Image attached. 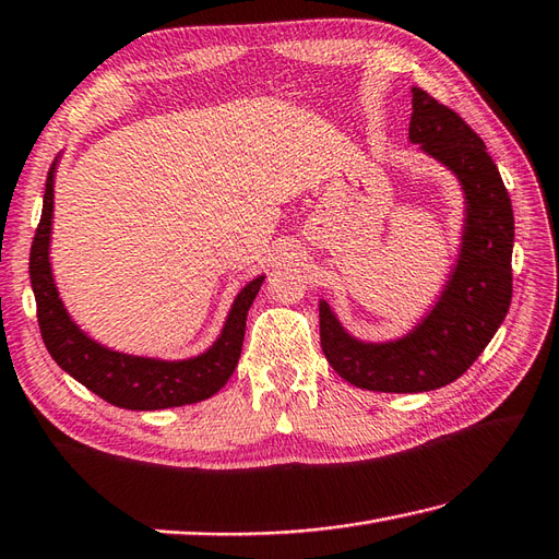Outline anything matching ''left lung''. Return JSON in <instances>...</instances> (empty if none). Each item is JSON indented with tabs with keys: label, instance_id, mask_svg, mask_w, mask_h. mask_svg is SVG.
<instances>
[{
	"label": "left lung",
	"instance_id": "8db88e82",
	"mask_svg": "<svg viewBox=\"0 0 559 559\" xmlns=\"http://www.w3.org/2000/svg\"><path fill=\"white\" fill-rule=\"evenodd\" d=\"M409 142L457 178L464 198L460 250L433 307L391 341L349 333L319 300L321 349L347 383L376 393L443 388L484 353L512 300L514 214L496 162L460 116L412 87Z\"/></svg>",
	"mask_w": 559,
	"mask_h": 559
}]
</instances>
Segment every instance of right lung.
I'll use <instances>...</instances> for the list:
<instances>
[{
	"instance_id": "obj_1",
	"label": "right lung",
	"mask_w": 559,
	"mask_h": 559,
	"mask_svg": "<svg viewBox=\"0 0 559 559\" xmlns=\"http://www.w3.org/2000/svg\"><path fill=\"white\" fill-rule=\"evenodd\" d=\"M57 166L59 157L47 174L43 216L31 248V285L37 302V321L51 359L87 391L123 409H168L192 405L218 393L238 367L248 309L266 276H257L240 288L214 343L192 357L133 355L99 343L71 317L51 271L49 248L55 226Z\"/></svg>"
}]
</instances>
